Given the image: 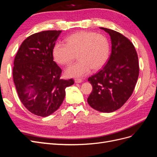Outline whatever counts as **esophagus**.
Masks as SVG:
<instances>
[{"instance_id": "esophagus-1", "label": "esophagus", "mask_w": 157, "mask_h": 157, "mask_svg": "<svg viewBox=\"0 0 157 157\" xmlns=\"http://www.w3.org/2000/svg\"><path fill=\"white\" fill-rule=\"evenodd\" d=\"M75 82L76 83H81L82 82V80L80 78H75Z\"/></svg>"}]
</instances>
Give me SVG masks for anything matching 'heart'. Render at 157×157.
<instances>
[{"instance_id":"heart-1","label":"heart","mask_w":157,"mask_h":157,"mask_svg":"<svg viewBox=\"0 0 157 157\" xmlns=\"http://www.w3.org/2000/svg\"><path fill=\"white\" fill-rule=\"evenodd\" d=\"M110 46L107 37L94 32L79 31L66 39V44L56 42L52 48L54 60L59 65L69 64L77 54V62L69 65L65 73L78 78L87 75L90 69L98 71L108 60Z\"/></svg>"}]
</instances>
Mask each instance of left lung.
Segmentation results:
<instances>
[{"instance_id": "left-lung-1", "label": "left lung", "mask_w": 157, "mask_h": 157, "mask_svg": "<svg viewBox=\"0 0 157 157\" xmlns=\"http://www.w3.org/2000/svg\"><path fill=\"white\" fill-rule=\"evenodd\" d=\"M110 35L111 54L105 67L88 78L93 90L87 101L96 111L111 113L121 108L134 91L139 76L135 47L120 33L100 27Z\"/></svg>"}]
</instances>
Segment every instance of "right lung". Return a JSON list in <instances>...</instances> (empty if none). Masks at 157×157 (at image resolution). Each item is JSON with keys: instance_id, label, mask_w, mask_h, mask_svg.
I'll use <instances>...</instances> for the list:
<instances>
[{"instance_id": "right-lung-1", "label": "right lung", "mask_w": 157, "mask_h": 157, "mask_svg": "<svg viewBox=\"0 0 157 157\" xmlns=\"http://www.w3.org/2000/svg\"><path fill=\"white\" fill-rule=\"evenodd\" d=\"M61 31L35 33L22 42L13 61V78L23 105L34 115L46 117L58 109L65 88L73 79H60L61 69L54 61L52 48Z\"/></svg>"}]
</instances>
